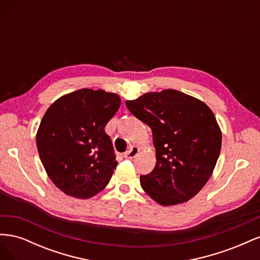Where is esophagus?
Segmentation results:
<instances>
[{"mask_svg":"<svg viewBox=\"0 0 260 260\" xmlns=\"http://www.w3.org/2000/svg\"><path fill=\"white\" fill-rule=\"evenodd\" d=\"M139 152H140V148L136 145H133L130 147L128 152H125L123 154V156L125 157V158H133V157H136L139 154Z\"/></svg>","mask_w":260,"mask_h":260,"instance_id":"1","label":"esophagus"}]
</instances>
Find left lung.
Masks as SVG:
<instances>
[{"label": "left lung", "instance_id": "8db88e82", "mask_svg": "<svg viewBox=\"0 0 260 260\" xmlns=\"http://www.w3.org/2000/svg\"><path fill=\"white\" fill-rule=\"evenodd\" d=\"M152 129L156 166L141 186L162 206L187 202L209 180L221 149V130L204 102L177 90L145 93L125 102Z\"/></svg>", "mask_w": 260, "mask_h": 260}]
</instances>
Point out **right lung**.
<instances>
[{"instance_id": "add662e5", "label": "right lung", "mask_w": 260, "mask_h": 260, "mask_svg": "<svg viewBox=\"0 0 260 260\" xmlns=\"http://www.w3.org/2000/svg\"><path fill=\"white\" fill-rule=\"evenodd\" d=\"M120 102L115 93L80 89L45 112L37 132L38 152L52 182L65 194L90 199L108 184L118 162L104 129Z\"/></svg>"}]
</instances>
